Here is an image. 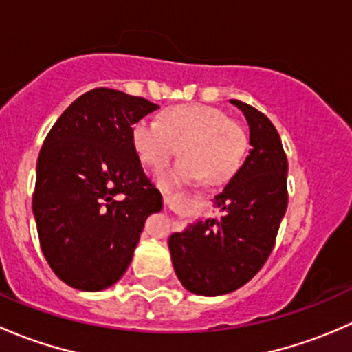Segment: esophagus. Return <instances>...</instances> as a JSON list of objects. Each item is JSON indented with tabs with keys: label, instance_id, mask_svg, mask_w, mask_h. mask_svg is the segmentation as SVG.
<instances>
[{
	"label": "esophagus",
	"instance_id": "34e87169",
	"mask_svg": "<svg viewBox=\"0 0 352 352\" xmlns=\"http://www.w3.org/2000/svg\"><path fill=\"white\" fill-rule=\"evenodd\" d=\"M163 202H165V204H170V196H168V192H163Z\"/></svg>",
	"mask_w": 352,
	"mask_h": 352
}]
</instances>
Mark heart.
Here are the masks:
<instances>
[{
  "mask_svg": "<svg viewBox=\"0 0 352 352\" xmlns=\"http://www.w3.org/2000/svg\"><path fill=\"white\" fill-rule=\"evenodd\" d=\"M138 156L153 172L165 168L179 151L180 160L160 177L163 186L202 179L216 186L236 173L247 150L243 127L223 110L202 104L173 105L156 122L141 119L133 126Z\"/></svg>",
  "mask_w": 352,
  "mask_h": 352,
  "instance_id": "b5f03b06",
  "label": "heart"
}]
</instances>
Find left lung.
<instances>
[{
  "label": "left lung",
  "instance_id": "1",
  "mask_svg": "<svg viewBox=\"0 0 352 352\" xmlns=\"http://www.w3.org/2000/svg\"><path fill=\"white\" fill-rule=\"evenodd\" d=\"M232 104L250 127L247 160L214 197L218 218L168 239L177 276L202 296L232 293L261 271L287 208V158L278 131L261 110L240 100Z\"/></svg>",
  "mask_w": 352,
  "mask_h": 352
}]
</instances>
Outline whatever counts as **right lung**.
Masks as SVG:
<instances>
[{"label": "right lung", "mask_w": 352, "mask_h": 352, "mask_svg": "<svg viewBox=\"0 0 352 352\" xmlns=\"http://www.w3.org/2000/svg\"><path fill=\"white\" fill-rule=\"evenodd\" d=\"M156 109L143 97L94 88L45 136L32 209L42 254L71 287L100 291L119 281L144 221L162 209L133 144V126Z\"/></svg>", "instance_id": "add662e5"}]
</instances>
